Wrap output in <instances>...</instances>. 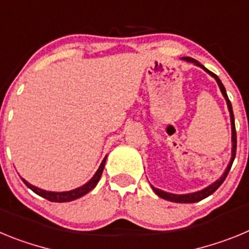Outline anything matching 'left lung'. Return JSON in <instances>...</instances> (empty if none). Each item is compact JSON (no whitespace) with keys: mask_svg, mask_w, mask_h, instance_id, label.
Segmentation results:
<instances>
[{"mask_svg":"<svg viewBox=\"0 0 249 249\" xmlns=\"http://www.w3.org/2000/svg\"><path fill=\"white\" fill-rule=\"evenodd\" d=\"M182 59H184V61H187V62L195 63L196 66H198V67L203 68V70L207 72V73H210L211 76H212L213 78H214V80L217 81V83H218V86H219V89H221L222 94H223L224 100H226V102H227L228 111H230V114H231V126H232V157H231L230 163H228L227 168H226L224 173H223V175H222V177L219 178V179H217V181H215L214 183L210 184V186L206 187V188H203V190L198 191V192L187 193V195H173V193L164 192V191L158 190V188H155V187H153V186H151L152 190L155 191L156 195H157L158 197H160V198L167 199V201H171V202H176V203H195V202L202 201V199H204V198H206V197H208V196L212 195L213 192H215V190H217V188H218V187L221 186V184L224 182V179H226V177H227L228 172H230L231 167H232V163H233V160H234V157H236L237 135H236V126H234V116H233L232 105H231V101L228 100L227 92H226V89H224V86L222 85V82H221V80H219V78H218V76L213 73V72L208 71V70H207V68L204 67L203 65H201V63H199L198 61H196V59L191 58V57H183V58H182Z\"/></svg>","mask_w":249,"mask_h":249,"instance_id":"8db88e82","label":"left lung"}]
</instances>
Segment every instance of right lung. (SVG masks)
Returning a JSON list of instances; mask_svg holds the SVG:
<instances>
[{"label": "right lung", "mask_w": 249, "mask_h": 249, "mask_svg": "<svg viewBox=\"0 0 249 249\" xmlns=\"http://www.w3.org/2000/svg\"><path fill=\"white\" fill-rule=\"evenodd\" d=\"M106 158H107V156H106L105 158H103L102 163H101V166L98 167L97 172L94 173L93 177L89 179V182L86 184H83V186L78 187V188H74V190L72 191H67V192H50V191H45V190H41V188H38V187H35L32 186L31 183H28L26 179H23L22 178V181H23V183L26 184V186L30 188V190L34 191L36 195L41 196V197H43V198L48 199V201L51 202H59V203H62V202H71L73 201V199H77L80 198V197H82V196L87 195V193L89 192L91 190H93L94 187L97 186L98 181H100L101 176H102V172H103V168H105V164H106Z\"/></svg>", "instance_id": "1"}]
</instances>
